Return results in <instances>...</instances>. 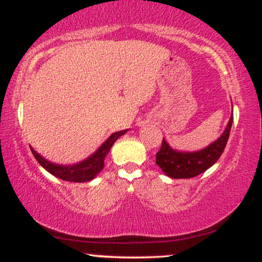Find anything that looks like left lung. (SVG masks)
<instances>
[{"mask_svg":"<svg viewBox=\"0 0 262 262\" xmlns=\"http://www.w3.org/2000/svg\"><path fill=\"white\" fill-rule=\"evenodd\" d=\"M231 123H233V114L223 134L200 151H177L171 148L166 140L162 139L161 148L156 152V165L164 171L165 175L171 179H191L204 172L210 166H213L223 154L227 141L229 139Z\"/></svg>","mask_w":262,"mask_h":262,"instance_id":"8db88e82","label":"left lung"}]
</instances>
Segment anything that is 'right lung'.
Instances as JSON below:
<instances>
[{
  "mask_svg": "<svg viewBox=\"0 0 262 262\" xmlns=\"http://www.w3.org/2000/svg\"><path fill=\"white\" fill-rule=\"evenodd\" d=\"M127 129H124V130L113 133L91 156L73 165L53 164V162L45 160L43 156L39 155L33 148H31V150L39 164L52 175L69 182H86L91 181L97 173L101 172L104 166V158L112 148L114 141L118 139L119 137H122L123 134L127 133Z\"/></svg>",
  "mask_w": 262,
  "mask_h": 262,
  "instance_id": "right-lung-1",
  "label": "right lung"
}]
</instances>
